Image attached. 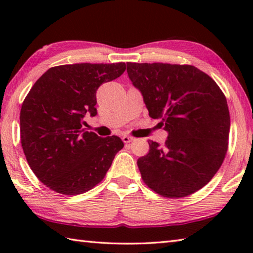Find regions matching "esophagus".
<instances>
[{
    "label": "esophagus",
    "mask_w": 253,
    "mask_h": 253,
    "mask_svg": "<svg viewBox=\"0 0 253 253\" xmlns=\"http://www.w3.org/2000/svg\"><path fill=\"white\" fill-rule=\"evenodd\" d=\"M122 139H123V142L125 143V144H127V143H130L131 140H132V138L130 136H127V135H124L123 137H122Z\"/></svg>",
    "instance_id": "esophagus-1"
}]
</instances>
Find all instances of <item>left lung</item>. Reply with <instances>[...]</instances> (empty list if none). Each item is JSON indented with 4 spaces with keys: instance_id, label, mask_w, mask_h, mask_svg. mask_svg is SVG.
I'll return each instance as SVG.
<instances>
[{
    "instance_id": "left-lung-1",
    "label": "left lung",
    "mask_w": 253,
    "mask_h": 253,
    "mask_svg": "<svg viewBox=\"0 0 253 253\" xmlns=\"http://www.w3.org/2000/svg\"><path fill=\"white\" fill-rule=\"evenodd\" d=\"M149 117L169 132L164 146L148 140L137 161L144 183L165 198H185L211 181L228 151L230 114L211 77L190 65L127 63Z\"/></svg>"
}]
</instances>
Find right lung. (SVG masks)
Returning <instances> with one entry per match:
<instances>
[{
  "mask_svg": "<svg viewBox=\"0 0 253 253\" xmlns=\"http://www.w3.org/2000/svg\"><path fill=\"white\" fill-rule=\"evenodd\" d=\"M125 70V62L52 67L25 97L21 144L32 172L50 190L78 195L104 179L124 143L118 136L87 131L84 117L97 115V89Z\"/></svg>",
  "mask_w": 253,
  "mask_h": 253,
  "instance_id": "obj_1",
  "label": "right lung"
}]
</instances>
